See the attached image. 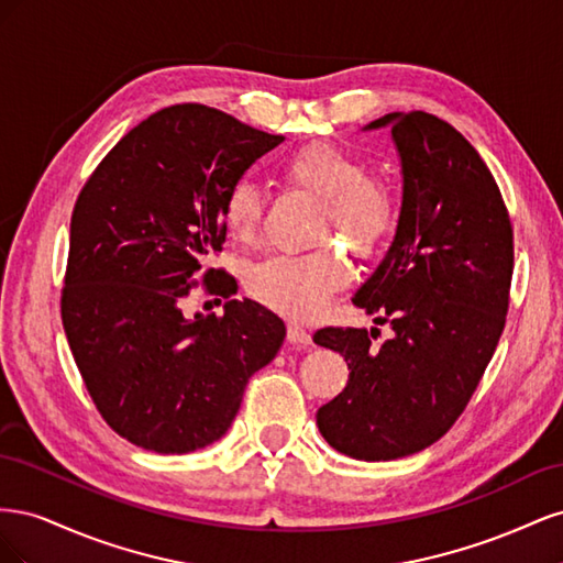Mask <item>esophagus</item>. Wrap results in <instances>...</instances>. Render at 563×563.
<instances>
[{"label": "esophagus", "instance_id": "obj_1", "mask_svg": "<svg viewBox=\"0 0 563 563\" xmlns=\"http://www.w3.org/2000/svg\"><path fill=\"white\" fill-rule=\"evenodd\" d=\"M286 338H288V343H291L296 350H305V347L312 345V335L305 331L302 327H298V323H288Z\"/></svg>", "mask_w": 563, "mask_h": 563}]
</instances>
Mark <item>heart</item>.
Returning a JSON list of instances; mask_svg holds the SVG:
<instances>
[{
    "label": "heart",
    "instance_id": "heart-1",
    "mask_svg": "<svg viewBox=\"0 0 563 563\" xmlns=\"http://www.w3.org/2000/svg\"><path fill=\"white\" fill-rule=\"evenodd\" d=\"M284 178L321 201L319 236L338 234L362 253L376 249L395 225L397 199L356 152L335 143H310L282 164ZM263 199L242 178L220 199V218L234 242L251 244L258 234ZM350 265L333 249L305 255H269L246 277V291L265 308L294 319L317 317L333 294L350 284Z\"/></svg>",
    "mask_w": 563,
    "mask_h": 563
}]
</instances>
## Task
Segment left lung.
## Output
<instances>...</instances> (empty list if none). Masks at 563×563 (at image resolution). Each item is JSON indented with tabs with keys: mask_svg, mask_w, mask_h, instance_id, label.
<instances>
[{
	"mask_svg": "<svg viewBox=\"0 0 563 563\" xmlns=\"http://www.w3.org/2000/svg\"><path fill=\"white\" fill-rule=\"evenodd\" d=\"M401 162V209L385 258L352 302L378 329H321L345 356L347 387L317 411L321 437L356 460L432 446L465 411L505 329L515 249L505 201L463 133L428 112H389Z\"/></svg>",
	"mask_w": 563,
	"mask_h": 563,
	"instance_id": "obj_1",
	"label": "left lung"
}]
</instances>
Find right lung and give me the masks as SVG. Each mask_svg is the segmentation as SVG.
Wrapping results in <instances>:
<instances>
[{"label":"right lung","instance_id":"obj_1","mask_svg":"<svg viewBox=\"0 0 563 563\" xmlns=\"http://www.w3.org/2000/svg\"><path fill=\"white\" fill-rule=\"evenodd\" d=\"M282 141L207 106H172L131 129L84 185L63 329L100 416L135 446L180 455L213 444L284 343V321L255 300H228L223 317L180 310L225 242L220 199ZM203 282L236 294L223 269Z\"/></svg>","mask_w":563,"mask_h":563}]
</instances>
